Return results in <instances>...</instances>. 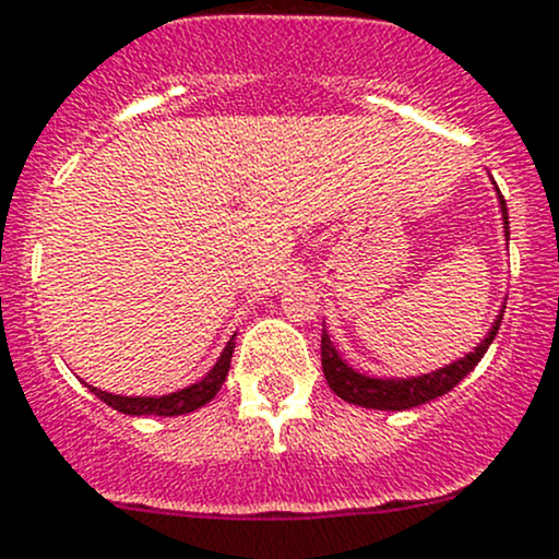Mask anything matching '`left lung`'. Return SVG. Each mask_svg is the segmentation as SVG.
I'll list each match as a JSON object with an SVG mask.
<instances>
[{
    "mask_svg": "<svg viewBox=\"0 0 559 559\" xmlns=\"http://www.w3.org/2000/svg\"><path fill=\"white\" fill-rule=\"evenodd\" d=\"M492 185H496V181H492ZM496 195H498V209H501V219H503V238H507V246H509L507 201H503L498 187H496ZM503 308H507V302L501 305L490 332L479 340L477 348L468 350L463 358H455V361L444 364V367L431 369V372L426 374H407V378H383V374L358 372L356 367H350V364L345 361L343 354L337 350V345L329 340V332L324 326V332H321V367H324L326 383L340 399H343V402L356 404V407H367V409H391V413L413 409L418 407V404L431 402V399L444 396V393L452 391V388L461 383V380L481 361V356L487 354L490 343L496 340L498 326H501Z\"/></svg>",
    "mask_w": 559,
    "mask_h": 559,
    "instance_id": "1",
    "label": "left lung"
}]
</instances>
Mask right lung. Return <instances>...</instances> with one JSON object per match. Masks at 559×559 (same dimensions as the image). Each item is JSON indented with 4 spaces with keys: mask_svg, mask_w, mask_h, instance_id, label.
<instances>
[{
    "mask_svg": "<svg viewBox=\"0 0 559 559\" xmlns=\"http://www.w3.org/2000/svg\"><path fill=\"white\" fill-rule=\"evenodd\" d=\"M235 350V334L230 337V343L225 345L219 358H216L214 367L205 372V378L198 380V383L179 388L174 393H163V396H120V393H109L102 391L96 385H87L91 393H96L104 404H109L111 409L122 415H160V418H174V415H187V413H195L201 409L203 404H209L211 399L219 393L222 383L227 380V372H230V358Z\"/></svg>",
    "mask_w": 559,
    "mask_h": 559,
    "instance_id": "add662e5",
    "label": "right lung"
}]
</instances>
